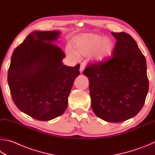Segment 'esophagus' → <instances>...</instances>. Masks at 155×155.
Returning a JSON list of instances; mask_svg holds the SVG:
<instances>
[{"label": "esophagus", "mask_w": 155, "mask_h": 155, "mask_svg": "<svg viewBox=\"0 0 155 155\" xmlns=\"http://www.w3.org/2000/svg\"><path fill=\"white\" fill-rule=\"evenodd\" d=\"M84 70V65H81L80 68V73H82Z\"/></svg>", "instance_id": "34e87169"}]
</instances>
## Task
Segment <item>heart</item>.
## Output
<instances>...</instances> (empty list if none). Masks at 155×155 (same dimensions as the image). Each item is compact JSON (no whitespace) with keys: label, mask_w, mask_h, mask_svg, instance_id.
Segmentation results:
<instances>
[{"label":"heart","mask_w":155,"mask_h":155,"mask_svg":"<svg viewBox=\"0 0 155 155\" xmlns=\"http://www.w3.org/2000/svg\"><path fill=\"white\" fill-rule=\"evenodd\" d=\"M73 51L68 50L67 55L73 58L75 54L78 56H86L93 52L91 58L96 62H101L105 61L112 55L114 44L112 40L107 37H104L101 35L86 33L75 37L73 40Z\"/></svg>","instance_id":"heart-1"}]
</instances>
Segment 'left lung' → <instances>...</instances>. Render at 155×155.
<instances>
[{"label": "left lung", "instance_id": "8db88e82", "mask_svg": "<svg viewBox=\"0 0 155 155\" xmlns=\"http://www.w3.org/2000/svg\"><path fill=\"white\" fill-rule=\"evenodd\" d=\"M116 39L112 58L88 66L91 107L97 117L120 123L134 117L144 104L149 84L146 61L133 37L112 32Z\"/></svg>", "mask_w": 155, "mask_h": 155}]
</instances>
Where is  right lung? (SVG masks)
Masks as SVG:
<instances>
[{
    "label": "right lung",
    "instance_id": "1",
    "mask_svg": "<svg viewBox=\"0 0 155 155\" xmlns=\"http://www.w3.org/2000/svg\"><path fill=\"white\" fill-rule=\"evenodd\" d=\"M59 31H35L12 54L8 84L13 101L21 112L38 120L48 121L62 115L80 65L62 63L63 51L55 43Z\"/></svg>",
    "mask_w": 155,
    "mask_h": 155
}]
</instances>
